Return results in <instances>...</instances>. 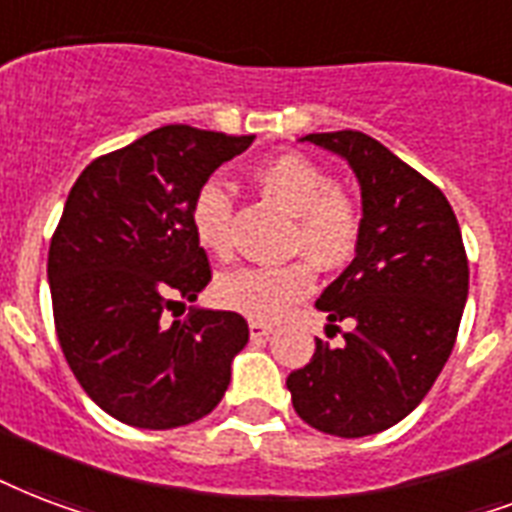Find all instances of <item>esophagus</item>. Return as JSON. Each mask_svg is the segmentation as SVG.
<instances>
[{
    "mask_svg": "<svg viewBox=\"0 0 512 512\" xmlns=\"http://www.w3.org/2000/svg\"><path fill=\"white\" fill-rule=\"evenodd\" d=\"M271 333H273L271 325H265V322H257V319H252V322H249V335H252L255 341H263V338H268Z\"/></svg>",
    "mask_w": 512,
    "mask_h": 512,
    "instance_id": "34e87169",
    "label": "esophagus"
}]
</instances>
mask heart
<instances>
[{
	"mask_svg": "<svg viewBox=\"0 0 512 512\" xmlns=\"http://www.w3.org/2000/svg\"><path fill=\"white\" fill-rule=\"evenodd\" d=\"M257 187L295 217L292 252H306L322 268L343 265L360 241V214L319 163L298 152L276 155L255 171ZM195 241L214 257L233 255V198L220 179H206L190 201ZM306 257L284 265H247L222 273L214 298L222 308L257 322H276L314 290L317 273Z\"/></svg>",
	"mask_w": 512,
	"mask_h": 512,
	"instance_id": "1",
	"label": "heart"
}]
</instances>
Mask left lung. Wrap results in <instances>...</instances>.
<instances>
[{
  "label": "left lung",
  "mask_w": 512,
  "mask_h": 512,
  "mask_svg": "<svg viewBox=\"0 0 512 512\" xmlns=\"http://www.w3.org/2000/svg\"><path fill=\"white\" fill-rule=\"evenodd\" d=\"M349 163L360 182V241L317 308L327 327L349 319L341 349L319 341L308 365L287 376L306 424L365 438L403 421L424 400L462 322L470 268L446 195L360 131L308 134Z\"/></svg>",
  "instance_id": "1"
}]
</instances>
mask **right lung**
Listing matches in <instances>:
<instances>
[{
  "label": "right lung",
  "mask_w": 512,
  "mask_h": 512,
  "mask_svg": "<svg viewBox=\"0 0 512 512\" xmlns=\"http://www.w3.org/2000/svg\"><path fill=\"white\" fill-rule=\"evenodd\" d=\"M255 142L190 126L155 128L77 177L48 252L64 357L101 411L139 429H174L212 413L249 341L236 311L190 308L212 282L190 228L198 187Z\"/></svg>",
  "instance_id": "add662e5"
}]
</instances>
